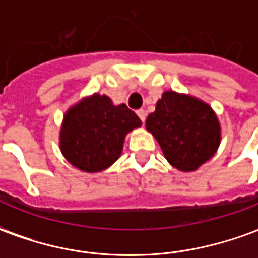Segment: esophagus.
I'll use <instances>...</instances> for the list:
<instances>
[{
  "instance_id": "esophagus-1",
  "label": "esophagus",
  "mask_w": 258,
  "mask_h": 258,
  "mask_svg": "<svg viewBox=\"0 0 258 258\" xmlns=\"http://www.w3.org/2000/svg\"><path fill=\"white\" fill-rule=\"evenodd\" d=\"M137 115L139 116V119H141V120H142V121L146 120L147 113H146V111H145V109H138V111H137Z\"/></svg>"
}]
</instances>
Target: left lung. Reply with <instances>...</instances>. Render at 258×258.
Instances as JSON below:
<instances>
[{
  "label": "left lung",
  "mask_w": 258,
  "mask_h": 258,
  "mask_svg": "<svg viewBox=\"0 0 258 258\" xmlns=\"http://www.w3.org/2000/svg\"><path fill=\"white\" fill-rule=\"evenodd\" d=\"M146 128L160 143L169 164L192 172L210 160L221 142V125L210 105L198 98L165 92Z\"/></svg>",
  "instance_id": "left-lung-1"
}]
</instances>
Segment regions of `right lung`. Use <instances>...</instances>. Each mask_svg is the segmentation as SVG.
I'll list each match as a JSON object with an SVG mask.
<instances>
[{"label": "right lung", "mask_w": 258, "mask_h": 258, "mask_svg": "<svg viewBox=\"0 0 258 258\" xmlns=\"http://www.w3.org/2000/svg\"><path fill=\"white\" fill-rule=\"evenodd\" d=\"M142 121L125 104L107 96L84 98L64 115L60 149L66 160L84 172H101L120 157L125 134Z\"/></svg>", "instance_id": "right-lung-1"}]
</instances>
